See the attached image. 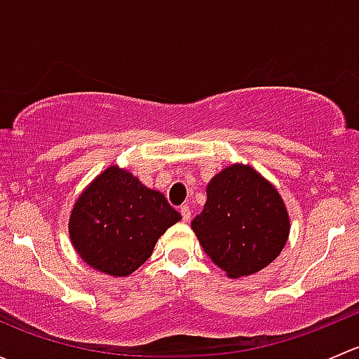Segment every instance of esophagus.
Here are the masks:
<instances>
[{
    "label": "esophagus",
    "instance_id": "obj_1",
    "mask_svg": "<svg viewBox=\"0 0 359 359\" xmlns=\"http://www.w3.org/2000/svg\"><path fill=\"white\" fill-rule=\"evenodd\" d=\"M180 215H182L184 222H189V220H191V208H189V206H187V205L180 206Z\"/></svg>",
    "mask_w": 359,
    "mask_h": 359
}]
</instances>
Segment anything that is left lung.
<instances>
[{
    "label": "left lung",
    "instance_id": "1",
    "mask_svg": "<svg viewBox=\"0 0 359 359\" xmlns=\"http://www.w3.org/2000/svg\"><path fill=\"white\" fill-rule=\"evenodd\" d=\"M206 255L231 278L269 266L288 240L290 220L278 191L245 165L212 179L206 203L191 222Z\"/></svg>",
    "mask_w": 359,
    "mask_h": 359
}]
</instances>
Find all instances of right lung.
I'll use <instances>...</instances> for the list:
<instances>
[{
  "mask_svg": "<svg viewBox=\"0 0 359 359\" xmlns=\"http://www.w3.org/2000/svg\"><path fill=\"white\" fill-rule=\"evenodd\" d=\"M179 220L180 213L161 193L111 166L78 198L69 234L88 266L111 276H128L149 259L158 238Z\"/></svg>",
  "mask_w": 359,
  "mask_h": 359,
  "instance_id": "1",
  "label": "right lung"
}]
</instances>
